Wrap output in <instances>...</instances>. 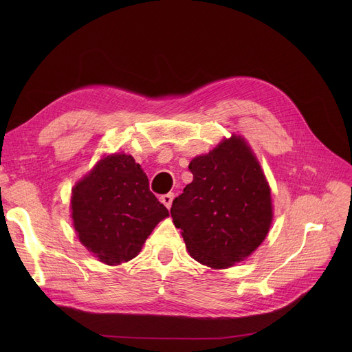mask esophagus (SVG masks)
I'll return each instance as SVG.
<instances>
[{
	"label": "esophagus",
	"instance_id": "obj_1",
	"mask_svg": "<svg viewBox=\"0 0 352 352\" xmlns=\"http://www.w3.org/2000/svg\"><path fill=\"white\" fill-rule=\"evenodd\" d=\"M173 199H174V194L173 192H168V194H164L161 195L160 201L162 202V204L166 207V208H171V204H173Z\"/></svg>",
	"mask_w": 352,
	"mask_h": 352
}]
</instances>
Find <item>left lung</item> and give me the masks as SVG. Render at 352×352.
<instances>
[{"instance_id":"1","label":"left lung","mask_w":352,"mask_h":352,"mask_svg":"<svg viewBox=\"0 0 352 352\" xmlns=\"http://www.w3.org/2000/svg\"><path fill=\"white\" fill-rule=\"evenodd\" d=\"M192 182L173 201L171 217L195 261L214 270L244 261L272 223L271 191L245 140L232 135L190 165Z\"/></svg>"}]
</instances>
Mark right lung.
Wrapping results in <instances>:
<instances>
[{
    "mask_svg": "<svg viewBox=\"0 0 352 352\" xmlns=\"http://www.w3.org/2000/svg\"><path fill=\"white\" fill-rule=\"evenodd\" d=\"M72 224L80 241L107 265L135 258L168 210L131 155L104 157L72 188Z\"/></svg>",
    "mask_w": 352,
    "mask_h": 352,
    "instance_id": "add662e5",
    "label": "right lung"
}]
</instances>
